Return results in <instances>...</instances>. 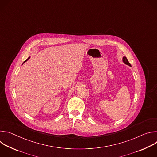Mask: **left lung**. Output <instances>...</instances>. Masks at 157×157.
<instances>
[{
    "mask_svg": "<svg viewBox=\"0 0 157 157\" xmlns=\"http://www.w3.org/2000/svg\"><path fill=\"white\" fill-rule=\"evenodd\" d=\"M123 61H124V63H125V64H127V65H128V66H131V64H130V63L128 61V60H127V58L126 57H124L123 58Z\"/></svg>",
    "mask_w": 157,
    "mask_h": 157,
    "instance_id": "8db88e82",
    "label": "left lung"
}]
</instances>
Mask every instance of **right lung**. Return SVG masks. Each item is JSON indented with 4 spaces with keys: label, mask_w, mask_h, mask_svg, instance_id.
<instances>
[{
    "label": "right lung",
    "mask_w": 157,
    "mask_h": 157,
    "mask_svg": "<svg viewBox=\"0 0 157 157\" xmlns=\"http://www.w3.org/2000/svg\"><path fill=\"white\" fill-rule=\"evenodd\" d=\"M29 58H30V57H29V58H28V59H27V60H26V61H27V60H28V59H29ZM24 61V63H25V61Z\"/></svg>",
    "instance_id": "right-lung-1"
}]
</instances>
